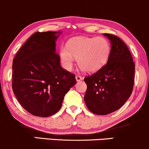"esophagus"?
<instances>
[{
  "label": "esophagus",
  "instance_id": "1",
  "mask_svg": "<svg viewBox=\"0 0 149 149\" xmlns=\"http://www.w3.org/2000/svg\"><path fill=\"white\" fill-rule=\"evenodd\" d=\"M76 79L77 81H80L81 80H82V78L80 76H79V75H76Z\"/></svg>",
  "mask_w": 149,
  "mask_h": 149
}]
</instances>
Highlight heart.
<instances>
[{"instance_id":"1","label":"heart","mask_w":149,"mask_h":149,"mask_svg":"<svg viewBox=\"0 0 149 149\" xmlns=\"http://www.w3.org/2000/svg\"><path fill=\"white\" fill-rule=\"evenodd\" d=\"M67 49L62 48L60 55L64 67L67 70L72 68L75 59L78 67L84 72H94L100 69L108 60L110 44L106 38H80L67 43Z\"/></svg>"}]
</instances>
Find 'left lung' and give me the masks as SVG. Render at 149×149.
I'll return each instance as SVG.
<instances>
[{
  "mask_svg": "<svg viewBox=\"0 0 149 149\" xmlns=\"http://www.w3.org/2000/svg\"><path fill=\"white\" fill-rule=\"evenodd\" d=\"M103 34L111 45L107 63L84 79L87 85L84 102L88 110L97 115L119 109L131 96L134 85L135 63L129 48L116 35Z\"/></svg>",
  "mask_w": 149,
  "mask_h": 149,
  "instance_id": "8db88e82",
  "label": "left lung"
}]
</instances>
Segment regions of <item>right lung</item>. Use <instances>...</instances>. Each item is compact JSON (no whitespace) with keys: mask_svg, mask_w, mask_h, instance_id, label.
<instances>
[{"mask_svg":"<svg viewBox=\"0 0 149 149\" xmlns=\"http://www.w3.org/2000/svg\"><path fill=\"white\" fill-rule=\"evenodd\" d=\"M58 33H34L13 60V91L21 106L36 116L57 113L65 94L76 83L75 75L61 66L56 52Z\"/></svg>","mask_w":149,"mask_h":149,"instance_id":"obj_1","label":"right lung"}]
</instances>
